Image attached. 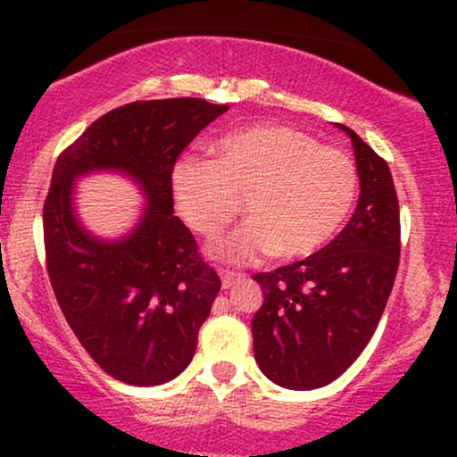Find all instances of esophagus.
Here are the masks:
<instances>
[{"mask_svg":"<svg viewBox=\"0 0 457 457\" xmlns=\"http://www.w3.org/2000/svg\"><path fill=\"white\" fill-rule=\"evenodd\" d=\"M243 279V275H238V272H229V270H223L221 272V286L223 290H228V287H232L234 283H238Z\"/></svg>","mask_w":457,"mask_h":457,"instance_id":"obj_1","label":"esophagus"}]
</instances>
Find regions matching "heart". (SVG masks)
Returning <instances> with one entry per match:
<instances>
[{"instance_id": "b5f03b06", "label": "heart", "mask_w": 457, "mask_h": 457, "mask_svg": "<svg viewBox=\"0 0 457 457\" xmlns=\"http://www.w3.org/2000/svg\"><path fill=\"white\" fill-rule=\"evenodd\" d=\"M214 161L182 159L171 191L182 219L217 238L243 211L251 221L212 246L214 258L249 264L277 253L301 260L322 251L354 206V161L286 124H255L212 145Z\"/></svg>"}]
</instances>
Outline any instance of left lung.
Instances as JSON below:
<instances>
[{
  "instance_id": "obj_1",
  "label": "left lung",
  "mask_w": 457,
  "mask_h": 457,
  "mask_svg": "<svg viewBox=\"0 0 457 457\" xmlns=\"http://www.w3.org/2000/svg\"><path fill=\"white\" fill-rule=\"evenodd\" d=\"M361 195L348 225L307 260L258 272L251 322L260 370L275 385L320 389L344 374L378 327L400 264V204L385 159L353 129Z\"/></svg>"
}]
</instances>
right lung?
<instances>
[{"label": "right lung", "mask_w": 457, "mask_h": 457, "mask_svg": "<svg viewBox=\"0 0 457 457\" xmlns=\"http://www.w3.org/2000/svg\"><path fill=\"white\" fill-rule=\"evenodd\" d=\"M202 98L137 101L104 113L62 152L43 208L46 272L66 322L115 380L154 386L187 370L221 279L174 214L171 171L202 129L228 112ZM115 170L146 199L118 241L90 233L76 214L81 175Z\"/></svg>", "instance_id": "obj_1"}]
</instances>
